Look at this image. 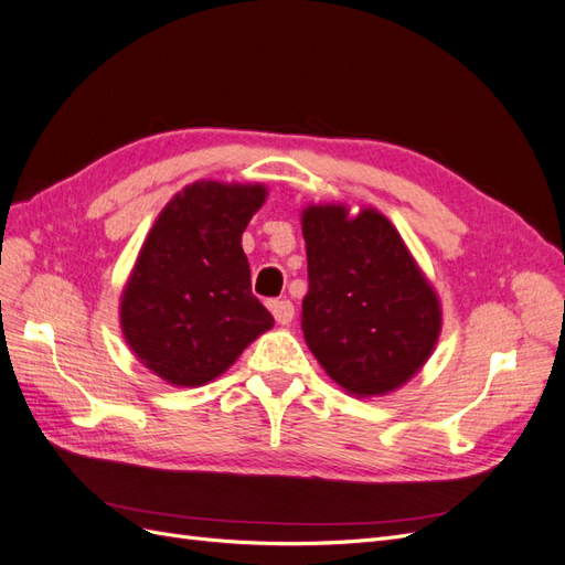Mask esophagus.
Segmentation results:
<instances>
[{
	"mask_svg": "<svg viewBox=\"0 0 565 565\" xmlns=\"http://www.w3.org/2000/svg\"><path fill=\"white\" fill-rule=\"evenodd\" d=\"M270 313L280 324H289L295 318V306L289 299H280V301H270Z\"/></svg>",
	"mask_w": 565,
	"mask_h": 565,
	"instance_id": "esophagus-1",
	"label": "esophagus"
}]
</instances>
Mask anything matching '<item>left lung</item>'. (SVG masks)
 Segmentation results:
<instances>
[{
    "instance_id": "left-lung-1",
    "label": "left lung",
    "mask_w": 565,
    "mask_h": 565,
    "mask_svg": "<svg viewBox=\"0 0 565 565\" xmlns=\"http://www.w3.org/2000/svg\"><path fill=\"white\" fill-rule=\"evenodd\" d=\"M309 292L301 301L306 344L330 377L355 396L405 384L431 355L440 306L391 221L355 218L339 204L301 218Z\"/></svg>"
}]
</instances>
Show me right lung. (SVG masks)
<instances>
[{
	"mask_svg": "<svg viewBox=\"0 0 565 565\" xmlns=\"http://www.w3.org/2000/svg\"><path fill=\"white\" fill-rule=\"evenodd\" d=\"M264 185H188L158 216L122 295V330L139 361L174 386H202L273 328L252 295L243 231Z\"/></svg>",
	"mask_w": 565,
	"mask_h": 565,
	"instance_id": "add662e5",
	"label": "right lung"
}]
</instances>
